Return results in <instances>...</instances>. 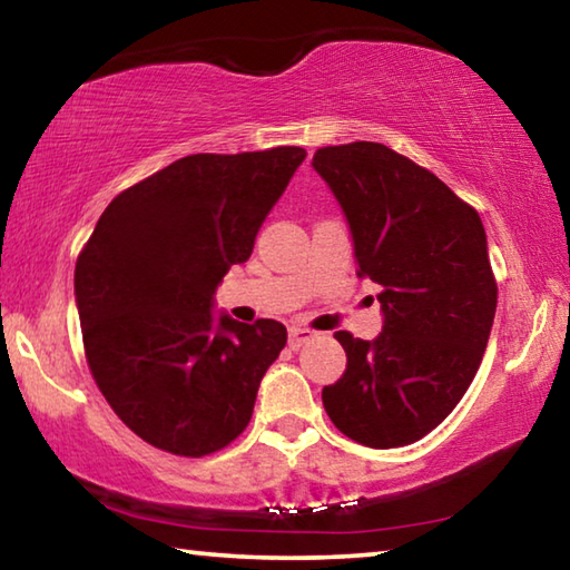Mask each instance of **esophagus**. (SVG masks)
I'll return each instance as SVG.
<instances>
[{
  "label": "esophagus",
  "mask_w": 570,
  "mask_h": 570,
  "mask_svg": "<svg viewBox=\"0 0 570 570\" xmlns=\"http://www.w3.org/2000/svg\"><path fill=\"white\" fill-rule=\"evenodd\" d=\"M312 340H314V334L308 330H302V326H292V330H288V346H292V350H298V346H304Z\"/></svg>",
  "instance_id": "esophagus-1"
}]
</instances>
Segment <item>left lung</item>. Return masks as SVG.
I'll return each mask as SVG.
<instances>
[{
	"instance_id": "8db88e82",
	"label": "left lung",
	"mask_w": 570,
	"mask_h": 570,
	"mask_svg": "<svg viewBox=\"0 0 570 570\" xmlns=\"http://www.w3.org/2000/svg\"><path fill=\"white\" fill-rule=\"evenodd\" d=\"M350 224L356 276L382 286V332H336L346 370L322 390L336 430L366 448L422 440L455 410L485 354L498 286L478 210L382 142L314 153Z\"/></svg>"
}]
</instances>
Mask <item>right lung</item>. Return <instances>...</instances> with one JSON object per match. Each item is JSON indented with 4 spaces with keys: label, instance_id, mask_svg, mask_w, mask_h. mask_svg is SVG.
I'll return each mask as SVG.
<instances>
[{
    "label": "right lung",
    "instance_id": "obj_1",
    "mask_svg": "<svg viewBox=\"0 0 570 570\" xmlns=\"http://www.w3.org/2000/svg\"><path fill=\"white\" fill-rule=\"evenodd\" d=\"M304 158L296 146L180 158L115 196L77 256L90 372L153 448L204 458L246 430L286 326L216 316L214 294Z\"/></svg>",
    "mask_w": 570,
    "mask_h": 570
}]
</instances>
